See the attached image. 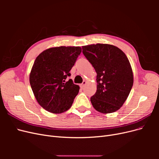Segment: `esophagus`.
<instances>
[{"label":"esophagus","mask_w":159,"mask_h":159,"mask_svg":"<svg viewBox=\"0 0 159 159\" xmlns=\"http://www.w3.org/2000/svg\"><path fill=\"white\" fill-rule=\"evenodd\" d=\"M86 83H87V82H86V81H83V83H82V84H81L80 85V86H81V88H84V86L85 85Z\"/></svg>","instance_id":"esophagus-1"}]
</instances>
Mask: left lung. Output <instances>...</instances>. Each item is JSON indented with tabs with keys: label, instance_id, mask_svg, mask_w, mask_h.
I'll list each match as a JSON object with an SVG mask.
<instances>
[{
	"label": "left lung",
	"instance_id": "1",
	"mask_svg": "<svg viewBox=\"0 0 159 159\" xmlns=\"http://www.w3.org/2000/svg\"><path fill=\"white\" fill-rule=\"evenodd\" d=\"M82 52L97 73V91L90 98L95 109L110 113L120 109L133 84L131 64L117 47L103 44L82 46Z\"/></svg>",
	"mask_w": 159,
	"mask_h": 159
}]
</instances>
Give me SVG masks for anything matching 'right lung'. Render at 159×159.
Here are the masks:
<instances>
[{"mask_svg": "<svg viewBox=\"0 0 159 159\" xmlns=\"http://www.w3.org/2000/svg\"><path fill=\"white\" fill-rule=\"evenodd\" d=\"M81 52L80 46H60L44 50L36 58L30 84L37 102L48 111L61 113L71 107L80 87L68 78Z\"/></svg>", "mask_w": 159, "mask_h": 159, "instance_id": "add662e5", "label": "right lung"}]
</instances>
